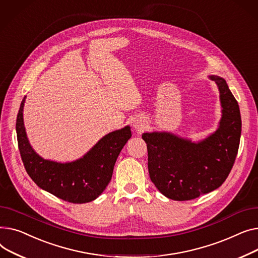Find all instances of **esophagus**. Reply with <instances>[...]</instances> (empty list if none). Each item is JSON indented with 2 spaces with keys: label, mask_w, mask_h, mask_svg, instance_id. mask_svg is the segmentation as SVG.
Listing matches in <instances>:
<instances>
[{
  "label": "esophagus",
  "mask_w": 258,
  "mask_h": 258,
  "mask_svg": "<svg viewBox=\"0 0 258 258\" xmlns=\"http://www.w3.org/2000/svg\"><path fill=\"white\" fill-rule=\"evenodd\" d=\"M133 126H134V128H135L136 130H139V131L144 128V124H143L142 120H140V119L134 120V122H133Z\"/></svg>",
  "instance_id": "1"
}]
</instances>
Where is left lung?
Segmentation results:
<instances>
[{
    "mask_svg": "<svg viewBox=\"0 0 258 258\" xmlns=\"http://www.w3.org/2000/svg\"><path fill=\"white\" fill-rule=\"evenodd\" d=\"M220 90L222 118L217 131L191 143L169 132L144 133L148 169L157 189L176 201H187L220 187L235 161L241 132L237 101L219 76H209Z\"/></svg>",
    "mask_w": 258,
    "mask_h": 258,
    "instance_id": "8db88e82",
    "label": "left lung"
}]
</instances>
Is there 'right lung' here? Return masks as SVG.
I'll return each mask as SVG.
<instances>
[{
	"mask_svg": "<svg viewBox=\"0 0 258 258\" xmlns=\"http://www.w3.org/2000/svg\"><path fill=\"white\" fill-rule=\"evenodd\" d=\"M17 117V135L21 157L28 175L42 189L70 203L94 201L110 182L116 158L131 138L129 126L105 135L80 159L56 162L41 158L27 139L23 110Z\"/></svg>",
	"mask_w": 258,
	"mask_h": 258,
	"instance_id": "1",
	"label": "right lung"
}]
</instances>
